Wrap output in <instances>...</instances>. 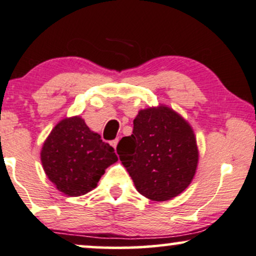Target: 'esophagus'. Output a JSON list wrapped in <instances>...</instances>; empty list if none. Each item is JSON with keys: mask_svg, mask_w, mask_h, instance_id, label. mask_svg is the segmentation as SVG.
<instances>
[{"mask_svg": "<svg viewBox=\"0 0 256 256\" xmlns=\"http://www.w3.org/2000/svg\"><path fill=\"white\" fill-rule=\"evenodd\" d=\"M118 139H114V140H112L111 142V145H112V146L113 148H114V150H116V148H117V145H118Z\"/></svg>", "mask_w": 256, "mask_h": 256, "instance_id": "1", "label": "esophagus"}]
</instances>
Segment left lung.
<instances>
[{
    "label": "left lung",
    "instance_id": "1",
    "mask_svg": "<svg viewBox=\"0 0 256 256\" xmlns=\"http://www.w3.org/2000/svg\"><path fill=\"white\" fill-rule=\"evenodd\" d=\"M117 151L139 194L148 200H172L189 186L198 164L192 128L166 105L140 110L134 132Z\"/></svg>",
    "mask_w": 256,
    "mask_h": 256
}]
</instances>
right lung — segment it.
Returning a JSON list of instances; mask_svg holds the SVG:
<instances>
[{"label":"right lung","instance_id":"obj_1","mask_svg":"<svg viewBox=\"0 0 256 256\" xmlns=\"http://www.w3.org/2000/svg\"><path fill=\"white\" fill-rule=\"evenodd\" d=\"M117 160L114 148L90 131L80 116L58 122L41 148V163L48 180L70 197L94 189L105 170Z\"/></svg>","mask_w":256,"mask_h":256}]
</instances>
